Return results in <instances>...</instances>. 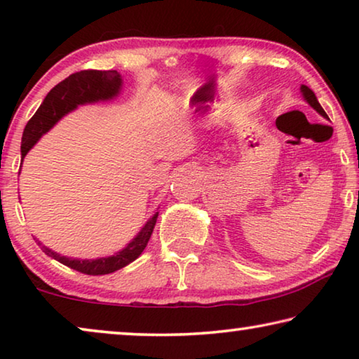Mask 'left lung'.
<instances>
[{
    "instance_id": "left-lung-1",
    "label": "left lung",
    "mask_w": 359,
    "mask_h": 359,
    "mask_svg": "<svg viewBox=\"0 0 359 359\" xmlns=\"http://www.w3.org/2000/svg\"><path fill=\"white\" fill-rule=\"evenodd\" d=\"M301 92H302V95H304V98H306V101H307L309 104H311V106L315 109V111H317L318 114L323 115V117H327L326 112L323 111V107L320 106V102H318V100H317V96H315V93L312 92L311 88L307 87V85H302V87H301Z\"/></svg>"
}]
</instances>
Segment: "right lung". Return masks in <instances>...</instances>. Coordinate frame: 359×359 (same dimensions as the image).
Instances as JSON below:
<instances>
[{"mask_svg":"<svg viewBox=\"0 0 359 359\" xmlns=\"http://www.w3.org/2000/svg\"><path fill=\"white\" fill-rule=\"evenodd\" d=\"M121 87V77L117 71H95V69H85L79 71L66 77L63 82L55 85L46 100L42 101L41 107L36 111L32 118L23 130L22 136V161L28 150L38 142V139L52 128L57 121L68 114L72 109H76L79 104H85V102H95L100 100H109L118 93ZM158 218V212L150 218L147 224L142 228L133 242H130L128 247L118 252L117 255L109 258H100V259H72L66 258L52 252L50 248L46 245H41L42 252L53 259L60 261V263L71 267V269L82 272L87 276H104L111 274L125 267L135 261L139 255L144 252L147 247L149 239L151 233H154L155 223Z\"/></svg>","mask_w":359,"mask_h":359,"instance_id":"obj_1","label":"right lung"}]
</instances>
